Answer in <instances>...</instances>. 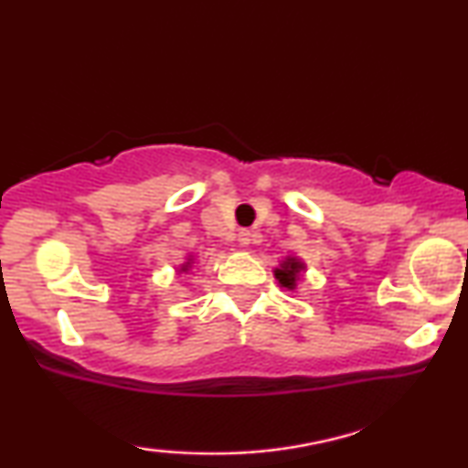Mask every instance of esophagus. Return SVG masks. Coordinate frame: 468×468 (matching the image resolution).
Returning <instances> with one entry per match:
<instances>
[{
	"label": "esophagus",
	"instance_id": "obj_1",
	"mask_svg": "<svg viewBox=\"0 0 468 468\" xmlns=\"http://www.w3.org/2000/svg\"><path fill=\"white\" fill-rule=\"evenodd\" d=\"M251 240H253V234L249 232V229H240V232H239V242H240V245L242 247H249V245H251Z\"/></svg>",
	"mask_w": 468,
	"mask_h": 468
}]
</instances>
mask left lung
<instances>
[{
	"label": "left lung",
	"instance_id": "obj_1",
	"mask_svg": "<svg viewBox=\"0 0 468 468\" xmlns=\"http://www.w3.org/2000/svg\"><path fill=\"white\" fill-rule=\"evenodd\" d=\"M304 271H306V266L303 260L293 258V255H287V258L281 261L277 268H274V279H277L279 285L285 287V290H296L300 274H303Z\"/></svg>",
	"mask_w": 468,
	"mask_h": 468
}]
</instances>
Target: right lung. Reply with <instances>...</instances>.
Wrapping results in <instances>:
<instances>
[{
  "label": "right lung",
  "instance_id": "add662e5",
  "mask_svg": "<svg viewBox=\"0 0 468 468\" xmlns=\"http://www.w3.org/2000/svg\"><path fill=\"white\" fill-rule=\"evenodd\" d=\"M194 264H196V258H194V255H189L187 261H185V264H181V268H178V272H189L191 266H194Z\"/></svg>",
  "mask_w": 468,
  "mask_h": 468
}]
</instances>
